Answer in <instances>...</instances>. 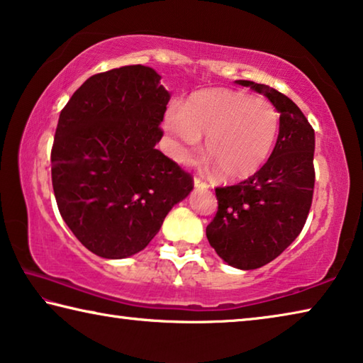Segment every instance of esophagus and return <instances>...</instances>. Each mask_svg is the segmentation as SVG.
<instances>
[{"instance_id": "34e87169", "label": "esophagus", "mask_w": 363, "mask_h": 363, "mask_svg": "<svg viewBox=\"0 0 363 363\" xmlns=\"http://www.w3.org/2000/svg\"><path fill=\"white\" fill-rule=\"evenodd\" d=\"M194 186L196 188H207V183L201 177H194Z\"/></svg>"}]
</instances>
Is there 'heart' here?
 <instances>
[{
	"mask_svg": "<svg viewBox=\"0 0 363 363\" xmlns=\"http://www.w3.org/2000/svg\"><path fill=\"white\" fill-rule=\"evenodd\" d=\"M164 125L170 154L178 162H191L201 151V136H207L206 152L222 175L242 180L269 159L280 114L264 98L212 88L191 94L182 108H170Z\"/></svg>",
	"mask_w": 363,
	"mask_h": 363,
	"instance_id": "obj_1",
	"label": "heart"
}]
</instances>
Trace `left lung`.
<instances>
[{"label":"left lung","mask_w":363,"mask_h":363,"mask_svg":"<svg viewBox=\"0 0 363 363\" xmlns=\"http://www.w3.org/2000/svg\"><path fill=\"white\" fill-rule=\"evenodd\" d=\"M236 83L270 99L280 112V132L269 160L252 177L216 188L218 211L206 235L228 265L254 270L277 259L304 228L315 185V133L298 106L275 88Z\"/></svg>","instance_id":"left-lung-1"}]
</instances>
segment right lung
<instances>
[{
	"label": "right lung",
	"mask_w": 363,
	"mask_h": 363,
	"mask_svg": "<svg viewBox=\"0 0 363 363\" xmlns=\"http://www.w3.org/2000/svg\"><path fill=\"white\" fill-rule=\"evenodd\" d=\"M170 99L160 75L123 65L88 79L59 116L51 180L61 217L104 259L145 249L193 177L156 150Z\"/></svg>",
	"instance_id": "add662e5"
}]
</instances>
